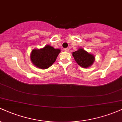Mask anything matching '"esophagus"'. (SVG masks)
<instances>
[{"label": "esophagus", "mask_w": 122, "mask_h": 122, "mask_svg": "<svg viewBox=\"0 0 122 122\" xmlns=\"http://www.w3.org/2000/svg\"><path fill=\"white\" fill-rule=\"evenodd\" d=\"M69 49L68 48H65V49H64V51H65V52H68V51H69Z\"/></svg>", "instance_id": "obj_1"}]
</instances>
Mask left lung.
Returning <instances> with one entry per match:
<instances>
[{"mask_svg": "<svg viewBox=\"0 0 122 122\" xmlns=\"http://www.w3.org/2000/svg\"><path fill=\"white\" fill-rule=\"evenodd\" d=\"M74 59L78 65L83 68H87L92 65L95 62V57L93 54L88 53L82 47L72 53Z\"/></svg>", "mask_w": 122, "mask_h": 122, "instance_id": "left-lung-1", "label": "left lung"}]
</instances>
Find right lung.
I'll list each match as a JSON object with an SVG mask.
<instances>
[{
  "instance_id": "1",
  "label": "right lung",
  "mask_w": 122,
  "mask_h": 122,
  "mask_svg": "<svg viewBox=\"0 0 122 122\" xmlns=\"http://www.w3.org/2000/svg\"><path fill=\"white\" fill-rule=\"evenodd\" d=\"M60 52V49H54L47 45L43 48L32 50L30 53V60L35 66L41 69H46L55 62Z\"/></svg>"
}]
</instances>
